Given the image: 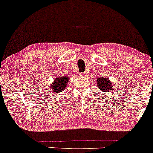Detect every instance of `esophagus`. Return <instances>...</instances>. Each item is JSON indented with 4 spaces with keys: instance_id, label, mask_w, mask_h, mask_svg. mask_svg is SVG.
I'll return each mask as SVG.
<instances>
[{
    "instance_id": "1",
    "label": "esophagus",
    "mask_w": 153,
    "mask_h": 153,
    "mask_svg": "<svg viewBox=\"0 0 153 153\" xmlns=\"http://www.w3.org/2000/svg\"><path fill=\"white\" fill-rule=\"evenodd\" d=\"M80 76H86V74L85 73V72H81V73H80Z\"/></svg>"
}]
</instances>
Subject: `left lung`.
<instances>
[{"instance_id":"obj_1","label":"left lung","mask_w":153,"mask_h":153,"mask_svg":"<svg viewBox=\"0 0 153 153\" xmlns=\"http://www.w3.org/2000/svg\"><path fill=\"white\" fill-rule=\"evenodd\" d=\"M97 87L104 92L111 91L113 89V86L111 83V81H109L107 78H104V77H100L97 81Z\"/></svg>"}]
</instances>
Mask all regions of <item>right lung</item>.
<instances>
[{
  "mask_svg": "<svg viewBox=\"0 0 153 153\" xmlns=\"http://www.w3.org/2000/svg\"><path fill=\"white\" fill-rule=\"evenodd\" d=\"M69 77L66 76H59L56 79V81L52 82L51 85L50 89L53 94H59L62 91H64L67 85V83L68 82Z\"/></svg>",
  "mask_w": 153,
  "mask_h": 153,
  "instance_id": "right-lung-1",
  "label": "right lung"
}]
</instances>
